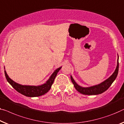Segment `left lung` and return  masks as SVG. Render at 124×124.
<instances>
[{"instance_id": "obj_1", "label": "left lung", "mask_w": 124, "mask_h": 124, "mask_svg": "<svg viewBox=\"0 0 124 124\" xmlns=\"http://www.w3.org/2000/svg\"><path fill=\"white\" fill-rule=\"evenodd\" d=\"M118 71H119V56L117 54V66L114 71V72L112 74L111 76L108 77L106 80L103 81L102 82L100 83V84L92 86L90 87H82L78 85L75 81L74 80L73 77L71 76V80L72 82L73 83L74 86L77 91H78L80 93L84 94V95H99L103 93V92L106 91L110 86L111 85V84L117 77Z\"/></svg>"}]
</instances>
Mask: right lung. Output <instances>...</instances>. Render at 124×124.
Returning <instances> with one entry per match:
<instances>
[{
    "mask_svg": "<svg viewBox=\"0 0 124 124\" xmlns=\"http://www.w3.org/2000/svg\"><path fill=\"white\" fill-rule=\"evenodd\" d=\"M61 68L62 67H60L54 70L53 73L49 77L48 80L44 84L38 86L22 85L18 84V83L14 82L13 80H12L7 75L5 70H4V73L7 81L16 91L21 93L22 95L25 96L33 97L40 96L44 95L47 92H48L49 90L51 89L53 82H54L57 73L58 72Z\"/></svg>",
    "mask_w": 124,
    "mask_h": 124,
    "instance_id": "1",
    "label": "right lung"
}]
</instances>
